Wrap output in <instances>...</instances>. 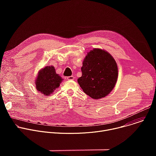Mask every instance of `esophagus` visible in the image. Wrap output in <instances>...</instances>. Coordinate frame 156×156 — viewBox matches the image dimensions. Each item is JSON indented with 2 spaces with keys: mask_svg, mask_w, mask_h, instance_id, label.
Masks as SVG:
<instances>
[{
  "mask_svg": "<svg viewBox=\"0 0 156 156\" xmlns=\"http://www.w3.org/2000/svg\"><path fill=\"white\" fill-rule=\"evenodd\" d=\"M75 79V77L73 76H70L67 77V80H73Z\"/></svg>",
  "mask_w": 156,
  "mask_h": 156,
  "instance_id": "34e87169",
  "label": "esophagus"
}]
</instances>
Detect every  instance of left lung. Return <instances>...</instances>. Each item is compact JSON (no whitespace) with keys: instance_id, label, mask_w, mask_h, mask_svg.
Listing matches in <instances>:
<instances>
[{"instance_id":"8db88e82","label":"left lung","mask_w":156,"mask_h":156,"mask_svg":"<svg viewBox=\"0 0 156 156\" xmlns=\"http://www.w3.org/2000/svg\"><path fill=\"white\" fill-rule=\"evenodd\" d=\"M82 75L78 83L85 94L93 99L105 97L112 91L118 78V67L113 57L101 49H94L85 57Z\"/></svg>"}]
</instances>
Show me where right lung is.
Returning <instances> with one entry per match:
<instances>
[{
	"mask_svg": "<svg viewBox=\"0 0 156 156\" xmlns=\"http://www.w3.org/2000/svg\"><path fill=\"white\" fill-rule=\"evenodd\" d=\"M62 80L53 66H47L39 72L35 81L36 88L44 95L49 96L59 87Z\"/></svg>",
	"mask_w": 156,
	"mask_h": 156,
	"instance_id": "obj_1",
	"label": "right lung"
}]
</instances>
